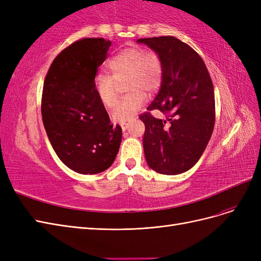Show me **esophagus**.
<instances>
[{"instance_id":"obj_1","label":"esophagus","mask_w":261,"mask_h":261,"mask_svg":"<svg viewBox=\"0 0 261 261\" xmlns=\"http://www.w3.org/2000/svg\"><path fill=\"white\" fill-rule=\"evenodd\" d=\"M121 127H122V130L125 132L128 127V124L127 123H121Z\"/></svg>"}]
</instances>
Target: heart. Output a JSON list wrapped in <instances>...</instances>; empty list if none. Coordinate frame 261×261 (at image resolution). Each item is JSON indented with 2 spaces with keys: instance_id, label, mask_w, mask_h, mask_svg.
<instances>
[{
  "instance_id": "obj_1",
  "label": "heart",
  "mask_w": 261,
  "mask_h": 261,
  "mask_svg": "<svg viewBox=\"0 0 261 261\" xmlns=\"http://www.w3.org/2000/svg\"><path fill=\"white\" fill-rule=\"evenodd\" d=\"M107 68L110 76L98 74L93 80V90L98 100L106 108H112L117 99V85L124 82V90L129 92L115 106L112 118L126 122L135 116L145 105L146 94L159 88L163 77V64L160 55L143 48H126L110 59Z\"/></svg>"
}]
</instances>
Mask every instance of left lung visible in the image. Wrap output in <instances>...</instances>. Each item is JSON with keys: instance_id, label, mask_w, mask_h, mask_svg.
Wrapping results in <instances>:
<instances>
[{"instance_id": "left-lung-1", "label": "left lung", "mask_w": 261, "mask_h": 261, "mask_svg": "<svg viewBox=\"0 0 261 261\" xmlns=\"http://www.w3.org/2000/svg\"><path fill=\"white\" fill-rule=\"evenodd\" d=\"M137 42L159 54L163 64L159 93L147 110L168 115L165 120L149 112L139 116L146 127V160L160 174H180L200 159L211 138L216 118L212 81L199 54L177 38H144Z\"/></svg>"}]
</instances>
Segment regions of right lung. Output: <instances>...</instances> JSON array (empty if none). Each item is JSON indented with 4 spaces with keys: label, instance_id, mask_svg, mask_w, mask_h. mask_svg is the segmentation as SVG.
Here are the masks:
<instances>
[{
    "label": "right lung",
    "instance_id": "obj_1",
    "mask_svg": "<svg viewBox=\"0 0 261 261\" xmlns=\"http://www.w3.org/2000/svg\"><path fill=\"white\" fill-rule=\"evenodd\" d=\"M111 41L85 38L63 50L45 76L42 120L60 160L80 174H97L111 167L120 149L122 128L110 124L93 90L98 67Z\"/></svg>",
    "mask_w": 261,
    "mask_h": 261
}]
</instances>
